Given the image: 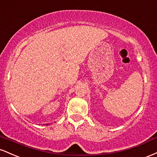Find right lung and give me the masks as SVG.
Returning a JSON list of instances; mask_svg holds the SVG:
<instances>
[{
	"label": "right lung",
	"mask_w": 157,
	"mask_h": 157,
	"mask_svg": "<svg viewBox=\"0 0 157 157\" xmlns=\"http://www.w3.org/2000/svg\"><path fill=\"white\" fill-rule=\"evenodd\" d=\"M46 125H48V124H46Z\"/></svg>",
	"instance_id": "obj_1"
}]
</instances>
